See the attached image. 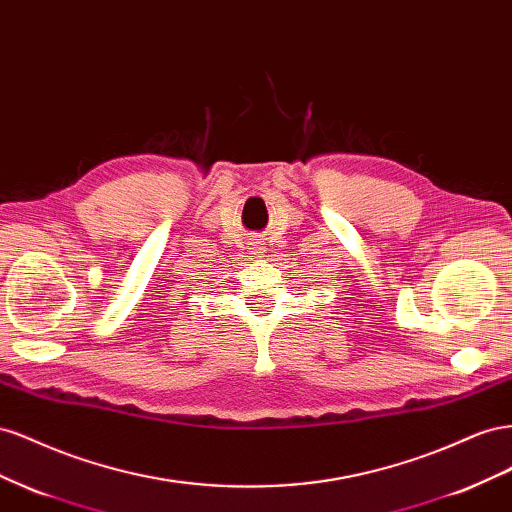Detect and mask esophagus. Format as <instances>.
<instances>
[{
	"mask_svg": "<svg viewBox=\"0 0 512 512\" xmlns=\"http://www.w3.org/2000/svg\"><path fill=\"white\" fill-rule=\"evenodd\" d=\"M253 251H255L257 255H261V242H253Z\"/></svg>",
	"mask_w": 512,
	"mask_h": 512,
	"instance_id": "1",
	"label": "esophagus"
}]
</instances>
